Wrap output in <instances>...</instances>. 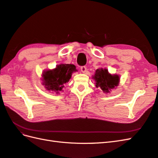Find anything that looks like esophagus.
Segmentation results:
<instances>
[{"mask_svg":"<svg viewBox=\"0 0 158 158\" xmlns=\"http://www.w3.org/2000/svg\"><path fill=\"white\" fill-rule=\"evenodd\" d=\"M80 70H81L82 72L85 73L86 72V67L85 66H82L80 67Z\"/></svg>","mask_w":158,"mask_h":158,"instance_id":"1","label":"esophagus"}]
</instances>
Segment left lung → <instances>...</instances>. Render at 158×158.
I'll return each mask as SVG.
<instances>
[{
    "mask_svg": "<svg viewBox=\"0 0 158 158\" xmlns=\"http://www.w3.org/2000/svg\"><path fill=\"white\" fill-rule=\"evenodd\" d=\"M93 78L95 80L96 86L100 87L105 92H109L110 89L117 86L119 82V76L109 74L106 69H98L96 70Z\"/></svg>",
    "mask_w": 158,
    "mask_h": 158,
    "instance_id": "1",
    "label": "left lung"
}]
</instances>
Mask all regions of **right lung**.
Listing matches in <instances>:
<instances>
[{"instance_id": "obj_1", "label": "right lung", "mask_w": 158, "mask_h": 158, "mask_svg": "<svg viewBox=\"0 0 158 158\" xmlns=\"http://www.w3.org/2000/svg\"><path fill=\"white\" fill-rule=\"evenodd\" d=\"M76 71L73 64H60L55 69L48 70L43 74V84L48 90L58 93L64 87L65 84L71 78L72 74Z\"/></svg>"}]
</instances>
